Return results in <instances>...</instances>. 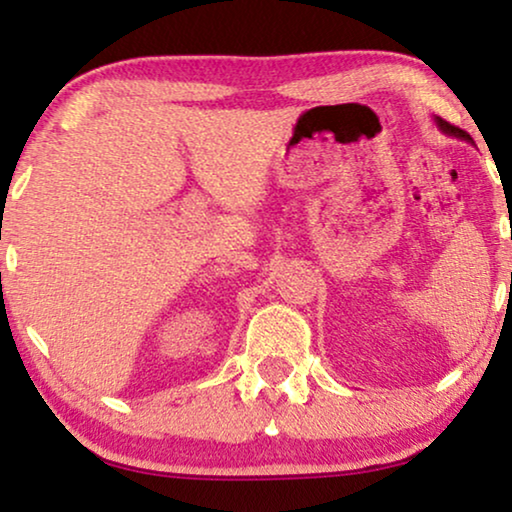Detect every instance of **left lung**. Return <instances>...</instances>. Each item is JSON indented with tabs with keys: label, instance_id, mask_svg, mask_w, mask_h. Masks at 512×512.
<instances>
[{
	"label": "left lung",
	"instance_id": "obj_1",
	"mask_svg": "<svg viewBox=\"0 0 512 512\" xmlns=\"http://www.w3.org/2000/svg\"><path fill=\"white\" fill-rule=\"evenodd\" d=\"M433 121H436V125L445 132V135H452V137H459V139H466V142H471V135H468V132H464L461 128H457V125H450L447 121H443L440 116L433 118Z\"/></svg>",
	"mask_w": 512,
	"mask_h": 512
}]
</instances>
